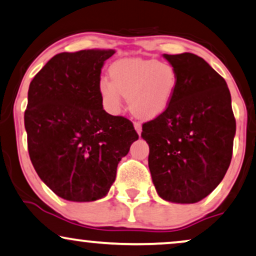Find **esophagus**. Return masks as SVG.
Returning <instances> with one entry per match:
<instances>
[{"instance_id": "obj_1", "label": "esophagus", "mask_w": 256, "mask_h": 256, "mask_svg": "<svg viewBox=\"0 0 256 256\" xmlns=\"http://www.w3.org/2000/svg\"><path fill=\"white\" fill-rule=\"evenodd\" d=\"M134 125L136 131H137V134H138L139 136H140V134H142V125H140V122H134Z\"/></svg>"}]
</instances>
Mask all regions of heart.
Segmentation results:
<instances>
[{
    "mask_svg": "<svg viewBox=\"0 0 256 256\" xmlns=\"http://www.w3.org/2000/svg\"><path fill=\"white\" fill-rule=\"evenodd\" d=\"M111 80L102 78L98 90L111 111H118L122 96L136 117L152 119L170 105L178 78L169 62L154 59H122L110 67Z\"/></svg>",
    "mask_w": 256,
    "mask_h": 256,
    "instance_id": "obj_1",
    "label": "heart"
}]
</instances>
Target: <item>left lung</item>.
Listing matches in <instances>:
<instances>
[{"instance_id":"1","label":"left lung","mask_w":256,"mask_h":256,"mask_svg":"<svg viewBox=\"0 0 256 256\" xmlns=\"http://www.w3.org/2000/svg\"><path fill=\"white\" fill-rule=\"evenodd\" d=\"M163 56L176 70L178 82L166 111L143 124L148 169L162 198L196 203L218 186L230 164L236 131L230 92L202 58Z\"/></svg>"}]
</instances>
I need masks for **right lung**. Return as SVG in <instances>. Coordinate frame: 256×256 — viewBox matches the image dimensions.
Here are the masks:
<instances>
[{
  "label": "right lung",
  "instance_id": "add662e5",
  "mask_svg": "<svg viewBox=\"0 0 256 256\" xmlns=\"http://www.w3.org/2000/svg\"><path fill=\"white\" fill-rule=\"evenodd\" d=\"M113 50L60 53L42 67L28 90L24 112L28 152L38 177L73 202L108 195L118 163L138 139L134 124L102 108L98 90Z\"/></svg>",
  "mask_w": 256,
  "mask_h": 256
}]
</instances>
